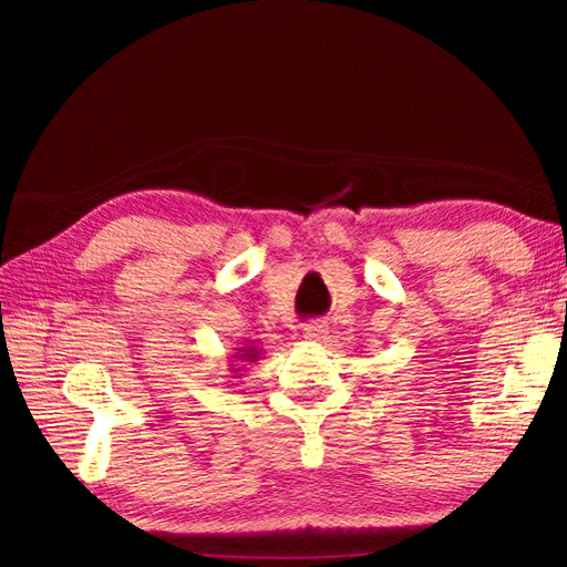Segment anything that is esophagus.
<instances>
[{
  "mask_svg": "<svg viewBox=\"0 0 567 567\" xmlns=\"http://www.w3.org/2000/svg\"><path fill=\"white\" fill-rule=\"evenodd\" d=\"M328 324H324L322 320H312V322H307L305 324V330H302V334H305V340L307 342H322L324 338H328Z\"/></svg>",
  "mask_w": 567,
  "mask_h": 567,
  "instance_id": "obj_1",
  "label": "esophagus"
}]
</instances>
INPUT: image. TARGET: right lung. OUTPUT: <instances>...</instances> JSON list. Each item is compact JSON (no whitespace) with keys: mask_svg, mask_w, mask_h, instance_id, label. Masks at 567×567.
<instances>
[{"mask_svg":"<svg viewBox=\"0 0 567 567\" xmlns=\"http://www.w3.org/2000/svg\"><path fill=\"white\" fill-rule=\"evenodd\" d=\"M260 354H262V350L257 348L255 342L252 344H245V348H235V354H233V362L235 364H229V372H243L245 370L243 364H255L257 360H260ZM237 361L240 362L239 365L236 364Z\"/></svg>","mask_w":567,"mask_h":567,"instance_id":"obj_1","label":"right lung"}]
</instances>
